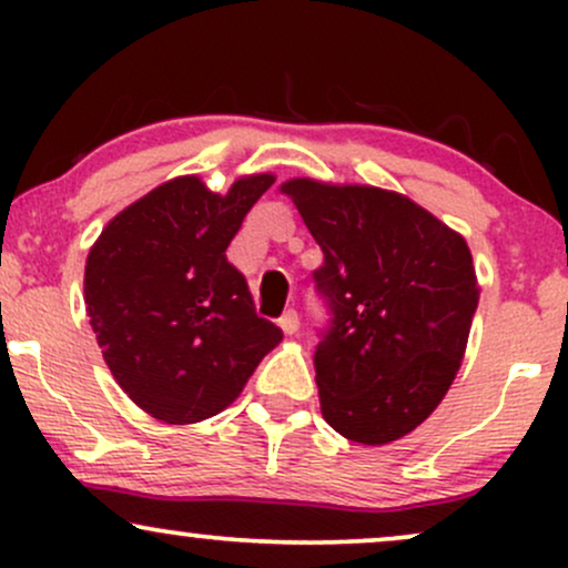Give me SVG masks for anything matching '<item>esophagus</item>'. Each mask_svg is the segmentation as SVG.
Here are the masks:
<instances>
[{"label": "esophagus", "instance_id": "1", "mask_svg": "<svg viewBox=\"0 0 568 568\" xmlns=\"http://www.w3.org/2000/svg\"><path fill=\"white\" fill-rule=\"evenodd\" d=\"M280 328H283V334H288V336H293L298 331V315L293 310H288L285 312L283 317H280Z\"/></svg>", "mask_w": 568, "mask_h": 568}]
</instances>
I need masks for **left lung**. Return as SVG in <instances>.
<instances>
[{
    "label": "left lung",
    "instance_id": "8db88e82",
    "mask_svg": "<svg viewBox=\"0 0 568 568\" xmlns=\"http://www.w3.org/2000/svg\"><path fill=\"white\" fill-rule=\"evenodd\" d=\"M323 251L315 283L334 328L315 352L323 419L363 446H387L438 408L465 357L480 285L459 232L406 194L288 179Z\"/></svg>",
    "mask_w": 568,
    "mask_h": 568
}]
</instances>
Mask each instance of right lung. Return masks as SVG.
Masks as SVG:
<instances>
[{"label": "right lung", "mask_w": 568, "mask_h": 568, "mask_svg": "<svg viewBox=\"0 0 568 568\" xmlns=\"http://www.w3.org/2000/svg\"><path fill=\"white\" fill-rule=\"evenodd\" d=\"M275 173L240 175L219 194L179 175L103 226L84 264V310L109 371L141 410L197 425L237 400L283 342L256 315L226 247Z\"/></svg>", "instance_id": "1"}]
</instances>
